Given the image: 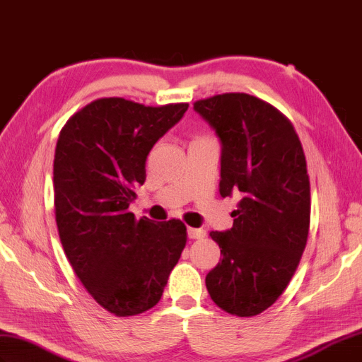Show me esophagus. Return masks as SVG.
Masks as SVG:
<instances>
[{"mask_svg": "<svg viewBox=\"0 0 362 362\" xmlns=\"http://www.w3.org/2000/svg\"><path fill=\"white\" fill-rule=\"evenodd\" d=\"M188 238L189 239H202V238H205V231L202 228H188Z\"/></svg>", "mask_w": 362, "mask_h": 362, "instance_id": "34e87169", "label": "esophagus"}]
</instances>
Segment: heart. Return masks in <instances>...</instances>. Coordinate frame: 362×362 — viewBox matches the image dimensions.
I'll use <instances>...</instances> for the list:
<instances>
[{
    "label": "heart",
    "instance_id": "obj_1",
    "mask_svg": "<svg viewBox=\"0 0 362 362\" xmlns=\"http://www.w3.org/2000/svg\"><path fill=\"white\" fill-rule=\"evenodd\" d=\"M200 139H202V137H200Z\"/></svg>",
    "mask_w": 362,
    "mask_h": 362
}]
</instances>
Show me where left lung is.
<instances>
[{
	"label": "left lung",
	"instance_id": "obj_1",
	"mask_svg": "<svg viewBox=\"0 0 362 362\" xmlns=\"http://www.w3.org/2000/svg\"><path fill=\"white\" fill-rule=\"evenodd\" d=\"M222 143L221 196L240 192L233 228L211 231L221 262L206 290L226 313L250 317L287 288L310 228L305 154L291 122L274 106L243 92L194 103Z\"/></svg>",
	"mask_w": 362,
	"mask_h": 362
}]
</instances>
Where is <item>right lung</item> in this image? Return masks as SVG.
<instances>
[{
	"label": "right lung",
	"mask_w": 362,
	"mask_h": 362,
	"mask_svg": "<svg viewBox=\"0 0 362 362\" xmlns=\"http://www.w3.org/2000/svg\"><path fill=\"white\" fill-rule=\"evenodd\" d=\"M187 109L98 98L58 136L54 205L62 245L83 287L115 316L153 308L187 245L179 219L154 223L129 211L151 148Z\"/></svg>",
	"instance_id": "add662e5"
}]
</instances>
